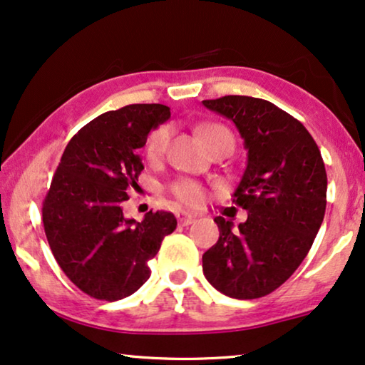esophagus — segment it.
Returning a JSON list of instances; mask_svg holds the SVG:
<instances>
[{
    "mask_svg": "<svg viewBox=\"0 0 365 365\" xmlns=\"http://www.w3.org/2000/svg\"><path fill=\"white\" fill-rule=\"evenodd\" d=\"M177 218H178V223H180L182 227H188V225L195 223V220H197V217H195V215H190V213H187V212L178 213Z\"/></svg>",
    "mask_w": 365,
    "mask_h": 365,
    "instance_id": "1",
    "label": "esophagus"
}]
</instances>
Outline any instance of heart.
Here are the masks:
<instances>
[{
	"instance_id": "1",
	"label": "heart",
	"mask_w": 365,
	"mask_h": 365,
	"mask_svg": "<svg viewBox=\"0 0 365 365\" xmlns=\"http://www.w3.org/2000/svg\"><path fill=\"white\" fill-rule=\"evenodd\" d=\"M200 133H202V138L205 143H207L210 150L218 145H223V143H233L235 145V138L232 135V132H230L227 127L220 124H203L200 127ZM168 142H170V127H158L157 130H153L150 133V137H148L147 140V157L150 158V160L160 158L167 150ZM173 192H175V195L182 200V202L188 205H198L203 200L202 187L192 180H182L175 183Z\"/></svg>"
}]
</instances>
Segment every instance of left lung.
Instances as JSON below:
<instances>
[{"label": "left lung", "mask_w": 365, "mask_h": 365, "mask_svg": "<svg viewBox=\"0 0 365 365\" xmlns=\"http://www.w3.org/2000/svg\"><path fill=\"white\" fill-rule=\"evenodd\" d=\"M203 106L233 120L248 150L233 193L248 218L238 227L215 218L220 238L203 255V274L223 294L256 299L278 289L309 253L324 220L326 167L306 127L269 101L225 96Z\"/></svg>", "instance_id": "8db88e82"}]
</instances>
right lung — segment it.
Instances as JSON below:
<instances>
[{"instance_id":"obj_1","label":"right lung","mask_w":365,"mask_h":365,"mask_svg":"<svg viewBox=\"0 0 365 365\" xmlns=\"http://www.w3.org/2000/svg\"><path fill=\"white\" fill-rule=\"evenodd\" d=\"M170 119L163 104H130L96 117L71 138L43 202L48 243L64 274L86 294L117 301L150 278L148 259L177 228L170 212L125 218L127 190L143 170L138 148Z\"/></svg>"}]
</instances>
